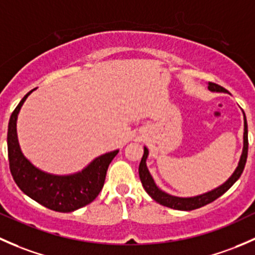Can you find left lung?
Segmentation results:
<instances>
[{
	"label": "left lung",
	"instance_id": "obj_1",
	"mask_svg": "<svg viewBox=\"0 0 255 255\" xmlns=\"http://www.w3.org/2000/svg\"><path fill=\"white\" fill-rule=\"evenodd\" d=\"M209 89L212 92H227L224 87L216 85V83L209 82ZM243 115H245V112H243ZM147 156H148V149H143V156L141 158L140 166H138V174H140L141 183H142V186L145 188L149 196L153 199L154 201H157L161 205L170 207V209L175 210H183V211H190V210L199 209L201 206H205L207 204L212 203V201L216 200L217 198H220L221 195H224L226 191L231 188L236 182L238 180V178L242 174L243 169H245L246 162H247V156H248V127H247V119L245 115V135H243V152L242 156H241L240 163H238V167L236 168L235 173L228 178V180L224 183L222 185H220L219 188L214 189L211 191H207L205 194H201V195L193 196V198H178V196L169 195V194L162 191L158 186L154 183L153 178L149 174L148 169H147L146 166V159Z\"/></svg>",
	"mask_w": 255,
	"mask_h": 255
}]
</instances>
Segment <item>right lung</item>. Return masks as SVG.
<instances>
[{
    "label": "right lung",
    "mask_w": 255,
    "mask_h": 255,
    "mask_svg": "<svg viewBox=\"0 0 255 255\" xmlns=\"http://www.w3.org/2000/svg\"><path fill=\"white\" fill-rule=\"evenodd\" d=\"M28 92L15 109L8 123L7 146H8L9 169L15 184L36 203L59 212H71L91 204L101 193L106 180L110 162L118 154L108 152L97 157L81 172L70 175H54L34 167L23 156L17 138V118Z\"/></svg>",
    "instance_id": "1"
}]
</instances>
